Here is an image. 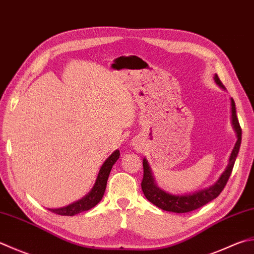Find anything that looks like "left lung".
Masks as SVG:
<instances>
[{"label":"left lung","instance_id":"obj_1","mask_svg":"<svg viewBox=\"0 0 254 254\" xmlns=\"http://www.w3.org/2000/svg\"><path fill=\"white\" fill-rule=\"evenodd\" d=\"M214 79H216L218 85H220L222 88H224L221 80H220L217 74L214 75ZM231 114H232L231 115L232 125H233L234 130L237 132L238 140L231 152L227 169L224 170V172L221 175V177H220L217 183L212 187H210V188L199 191V192H194L192 194H187V195H174V194L167 193L165 191L160 190L156 186L154 177L151 175V170L149 168V166H148L147 160L146 159L142 160L143 177L141 181V189H142L143 194H145V197L149 200L152 204L157 205L158 208L165 210V211L185 213V212L193 211V210L198 208H201L202 205L212 201L213 199H216L218 195L221 193V191L224 189V187H226L229 178H230L234 162H236L238 152H239V149H240V145H241L242 129L238 121L236 104H234V100L232 98H231Z\"/></svg>","mask_w":254,"mask_h":254}]
</instances>
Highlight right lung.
<instances>
[{"mask_svg": "<svg viewBox=\"0 0 254 254\" xmlns=\"http://www.w3.org/2000/svg\"><path fill=\"white\" fill-rule=\"evenodd\" d=\"M119 156H121V152H119V150H116L107 158V160L104 162L102 168H100L98 172L96 183H95L92 191H90L86 197L78 200V201L67 205V207L60 208V209H49L50 211L54 212L56 214H60V216L71 217L83 211H87V210L95 207V205H96L103 198V195L105 193V189H106L109 174H111L113 166L115 162L118 160Z\"/></svg>", "mask_w": 254, "mask_h": 254, "instance_id": "obj_1", "label": "right lung"}]
</instances>
